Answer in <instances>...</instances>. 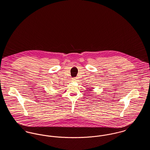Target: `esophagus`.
<instances>
[{
  "label": "esophagus",
  "mask_w": 150,
  "mask_h": 150,
  "mask_svg": "<svg viewBox=\"0 0 150 150\" xmlns=\"http://www.w3.org/2000/svg\"><path fill=\"white\" fill-rule=\"evenodd\" d=\"M78 78H75L74 79H73V80L74 81H78Z\"/></svg>",
  "instance_id": "obj_1"
}]
</instances>
